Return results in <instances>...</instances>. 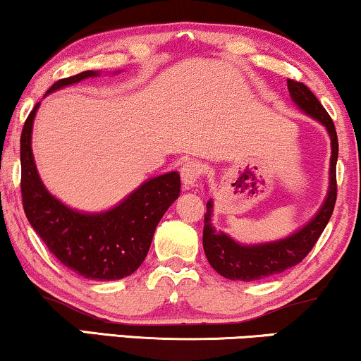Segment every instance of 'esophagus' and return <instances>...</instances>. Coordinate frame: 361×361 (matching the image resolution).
Wrapping results in <instances>:
<instances>
[{
  "instance_id": "1",
  "label": "esophagus",
  "mask_w": 361,
  "mask_h": 361,
  "mask_svg": "<svg viewBox=\"0 0 361 361\" xmlns=\"http://www.w3.org/2000/svg\"><path fill=\"white\" fill-rule=\"evenodd\" d=\"M200 174H202V164L199 161H187L185 164L180 167V179L185 189L195 187Z\"/></svg>"
}]
</instances>
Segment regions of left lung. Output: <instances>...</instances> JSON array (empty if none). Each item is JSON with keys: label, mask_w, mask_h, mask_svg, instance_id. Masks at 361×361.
Returning a JSON list of instances; mask_svg holds the SVG:
<instances>
[{"label": "left lung", "mask_w": 361, "mask_h": 361, "mask_svg": "<svg viewBox=\"0 0 361 361\" xmlns=\"http://www.w3.org/2000/svg\"><path fill=\"white\" fill-rule=\"evenodd\" d=\"M289 95L293 102L320 125L325 126L330 136L332 156H330V184L322 207L307 225L295 231L288 238L269 241L259 245H240L224 231H216L212 225L214 200L207 202V214L204 220V251L212 268L220 276L231 281H258L279 274L283 271L299 264L309 251L317 243L319 236L327 226L332 216L335 200H337V157L338 140L332 118L320 105L312 92L304 83L288 80Z\"/></svg>", "instance_id": "1"}]
</instances>
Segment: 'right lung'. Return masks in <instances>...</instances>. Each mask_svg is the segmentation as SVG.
Returning <instances> with one entry per match:
<instances>
[{
    "label": "right lung",
    "mask_w": 361,
    "mask_h": 361,
    "mask_svg": "<svg viewBox=\"0 0 361 361\" xmlns=\"http://www.w3.org/2000/svg\"><path fill=\"white\" fill-rule=\"evenodd\" d=\"M95 75L100 72L85 71L62 78L46 95ZM39 105L29 113L21 133V194L29 224L49 251L78 276L93 281L126 278L145 261L157 224L179 197V174L174 171L152 177L106 212L73 210L57 200L37 174L31 136Z\"/></svg>",
    "instance_id": "obj_1"
}]
</instances>
